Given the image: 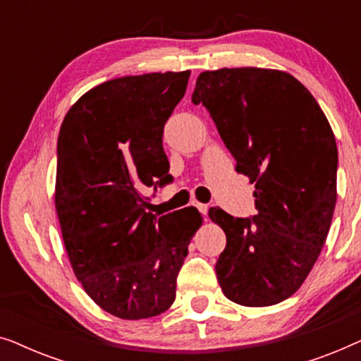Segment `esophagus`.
Segmentation results:
<instances>
[{"label": "esophagus", "instance_id": "obj_1", "mask_svg": "<svg viewBox=\"0 0 361 361\" xmlns=\"http://www.w3.org/2000/svg\"><path fill=\"white\" fill-rule=\"evenodd\" d=\"M195 207H197V209H199V212H200V214L204 215V216H205L207 214H209V205H207V204H199V202H197Z\"/></svg>", "mask_w": 361, "mask_h": 361}]
</instances>
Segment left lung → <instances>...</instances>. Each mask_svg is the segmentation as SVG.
<instances>
[{
  "mask_svg": "<svg viewBox=\"0 0 361 361\" xmlns=\"http://www.w3.org/2000/svg\"><path fill=\"white\" fill-rule=\"evenodd\" d=\"M194 105L210 113L236 172L255 184L258 214L210 209L226 246L215 264L230 300L264 307L300 288L329 235L338 152L319 103L293 75L256 67L202 72Z\"/></svg>",
  "mask_w": 361,
  "mask_h": 361,
  "instance_id": "left-lung-1",
  "label": "left lung"
}]
</instances>
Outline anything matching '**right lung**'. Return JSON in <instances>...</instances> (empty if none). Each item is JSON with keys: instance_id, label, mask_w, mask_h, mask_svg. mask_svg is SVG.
<instances>
[{"instance_id": "right-lung-1", "label": "right lung", "mask_w": 361, "mask_h": 361, "mask_svg": "<svg viewBox=\"0 0 361 361\" xmlns=\"http://www.w3.org/2000/svg\"><path fill=\"white\" fill-rule=\"evenodd\" d=\"M190 72L113 78L63 118L57 141L56 209L77 279L120 319L159 315L202 225L194 207L161 215L142 195L172 182L164 125Z\"/></svg>"}]
</instances>
